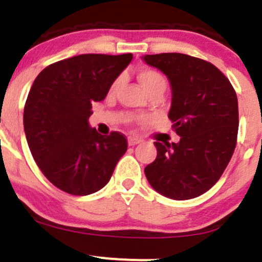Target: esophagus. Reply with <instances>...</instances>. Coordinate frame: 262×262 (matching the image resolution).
<instances>
[{
    "instance_id": "34e87169",
    "label": "esophagus",
    "mask_w": 262,
    "mask_h": 262,
    "mask_svg": "<svg viewBox=\"0 0 262 262\" xmlns=\"http://www.w3.org/2000/svg\"><path fill=\"white\" fill-rule=\"evenodd\" d=\"M142 139L138 138V137H129L128 138V143L129 146H136V144L141 143Z\"/></svg>"
}]
</instances>
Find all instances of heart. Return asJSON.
I'll return each mask as SVG.
<instances>
[{"instance_id": "heart-1", "label": "heart", "mask_w": 262, "mask_h": 262, "mask_svg": "<svg viewBox=\"0 0 262 262\" xmlns=\"http://www.w3.org/2000/svg\"><path fill=\"white\" fill-rule=\"evenodd\" d=\"M138 79L142 83L144 88H146L147 92L151 95L155 92H161L164 93L165 90L167 87V80L164 77L162 73H160L159 70L154 69V68H142L138 72ZM124 82L123 75L115 78L113 83H111L110 91L111 92H115Z\"/></svg>"}]
</instances>
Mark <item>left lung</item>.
<instances>
[{
    "instance_id": "obj_1",
    "label": "left lung",
    "mask_w": 262,
    "mask_h": 262,
    "mask_svg": "<svg viewBox=\"0 0 262 262\" xmlns=\"http://www.w3.org/2000/svg\"><path fill=\"white\" fill-rule=\"evenodd\" d=\"M172 91L169 118L178 143L155 142L157 156L144 167L155 190L189 200L207 192L224 172L235 149L238 100L229 79L209 61L184 53L146 55Z\"/></svg>"
}]
</instances>
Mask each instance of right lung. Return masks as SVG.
Masks as SVG:
<instances>
[{
	"instance_id": "obj_1",
	"label": "right lung",
	"mask_w": 262,
	"mask_h": 262,
	"mask_svg": "<svg viewBox=\"0 0 262 262\" xmlns=\"http://www.w3.org/2000/svg\"><path fill=\"white\" fill-rule=\"evenodd\" d=\"M133 56L85 53L57 61L35 78L24 106V130L38 167L55 187L87 195L105 187L128 141L120 132L90 128L93 101H102Z\"/></svg>"
}]
</instances>
